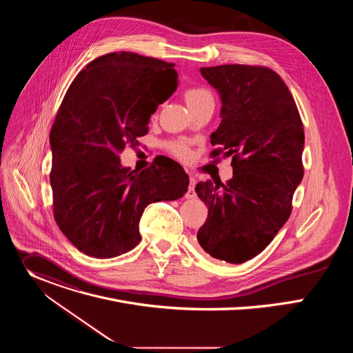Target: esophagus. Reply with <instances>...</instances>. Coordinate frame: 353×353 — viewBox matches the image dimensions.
Instances as JSON below:
<instances>
[{
  "instance_id": "esophagus-1",
  "label": "esophagus",
  "mask_w": 353,
  "mask_h": 353,
  "mask_svg": "<svg viewBox=\"0 0 353 353\" xmlns=\"http://www.w3.org/2000/svg\"><path fill=\"white\" fill-rule=\"evenodd\" d=\"M195 183H196V180L190 174V187H188V191L185 194V198H194L195 196V190H194Z\"/></svg>"
}]
</instances>
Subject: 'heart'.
<instances>
[{
	"label": "heart",
	"instance_id": "heart-1",
	"mask_svg": "<svg viewBox=\"0 0 353 353\" xmlns=\"http://www.w3.org/2000/svg\"><path fill=\"white\" fill-rule=\"evenodd\" d=\"M184 97H185V102H187V105L191 110H194L199 106H203L205 103H214L212 93L204 86H190V88H187L184 90ZM166 148L179 159L187 161L190 158V148L183 141H170V142L166 143Z\"/></svg>",
	"mask_w": 353,
	"mask_h": 353
}]
</instances>
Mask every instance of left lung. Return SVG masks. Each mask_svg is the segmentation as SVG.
Listing matches in <instances>:
<instances>
[{"instance_id":"obj_1","label":"left lung","mask_w":353,"mask_h":353,"mask_svg":"<svg viewBox=\"0 0 353 353\" xmlns=\"http://www.w3.org/2000/svg\"><path fill=\"white\" fill-rule=\"evenodd\" d=\"M201 74L222 99L211 158H232L233 177L196 184L208 205L196 239L214 259L241 264L260 254L290 216L303 179V123L286 83L268 67L226 64Z\"/></svg>"}]
</instances>
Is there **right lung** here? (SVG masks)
Wrapping results in <instances>:
<instances>
[{"mask_svg": "<svg viewBox=\"0 0 353 353\" xmlns=\"http://www.w3.org/2000/svg\"><path fill=\"white\" fill-rule=\"evenodd\" d=\"M173 67L137 53H109L90 61L63 99L50 131L53 215L86 256L112 259L132 250L143 210L188 190V176L174 161H154L141 172L120 165V154L138 145L150 114L176 90ZM161 80L168 82L165 91L154 88Z\"/></svg>", "mask_w": 353, "mask_h": 353, "instance_id": "1", "label": "right lung"}]
</instances>
